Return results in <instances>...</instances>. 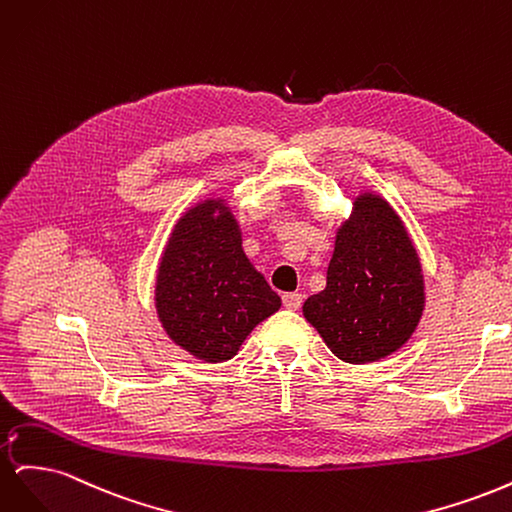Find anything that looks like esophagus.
<instances>
[{
    "mask_svg": "<svg viewBox=\"0 0 512 512\" xmlns=\"http://www.w3.org/2000/svg\"><path fill=\"white\" fill-rule=\"evenodd\" d=\"M282 301H284L286 309H299L303 305V294L301 292H286Z\"/></svg>",
    "mask_w": 512,
    "mask_h": 512,
    "instance_id": "34e87169",
    "label": "esophagus"
}]
</instances>
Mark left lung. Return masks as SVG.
I'll return each instance as SVG.
<instances>
[{
	"label": "left lung",
	"instance_id": "1",
	"mask_svg": "<svg viewBox=\"0 0 512 512\" xmlns=\"http://www.w3.org/2000/svg\"><path fill=\"white\" fill-rule=\"evenodd\" d=\"M423 309V267L404 222L380 194H359L337 228L327 286L303 303L305 320L337 359L365 365L404 346Z\"/></svg>",
	"mask_w": 512,
	"mask_h": 512
}]
</instances>
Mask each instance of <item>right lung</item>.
Listing matches in <instances>:
<instances>
[{
  "mask_svg": "<svg viewBox=\"0 0 512 512\" xmlns=\"http://www.w3.org/2000/svg\"><path fill=\"white\" fill-rule=\"evenodd\" d=\"M241 241L226 200L205 198L181 215L160 260L158 318L177 346L205 363L232 359L282 305Z\"/></svg>",
  "mask_w": 512,
  "mask_h": 512,
  "instance_id": "obj_1",
  "label": "right lung"
}]
</instances>
